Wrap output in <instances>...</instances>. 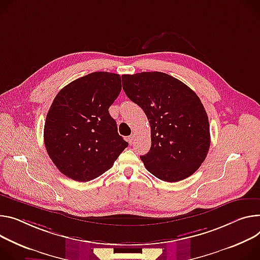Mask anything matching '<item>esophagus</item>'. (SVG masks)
Here are the masks:
<instances>
[{"mask_svg": "<svg viewBox=\"0 0 260 260\" xmlns=\"http://www.w3.org/2000/svg\"><path fill=\"white\" fill-rule=\"evenodd\" d=\"M134 141H135V136H134V135H131L129 137H127V142H128V144H133Z\"/></svg>", "mask_w": 260, "mask_h": 260, "instance_id": "1", "label": "esophagus"}]
</instances>
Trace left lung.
Instances as JSON below:
<instances>
[{"label":"left lung","instance_id":"8db88e82","mask_svg":"<svg viewBox=\"0 0 260 260\" xmlns=\"http://www.w3.org/2000/svg\"><path fill=\"white\" fill-rule=\"evenodd\" d=\"M122 88L150 124L151 147L140 156L146 169L168 182L195 173L210 145L208 117L197 94L159 72L123 75Z\"/></svg>","mask_w":260,"mask_h":260}]
</instances>
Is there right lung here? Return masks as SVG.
<instances>
[{"mask_svg": "<svg viewBox=\"0 0 260 260\" xmlns=\"http://www.w3.org/2000/svg\"><path fill=\"white\" fill-rule=\"evenodd\" d=\"M121 91V77L98 72L62 88L44 123L46 151L59 171L89 181L112 168L128 143L119 136L109 108Z\"/></svg>", "mask_w": 260, "mask_h": 260, "instance_id": "right-lung-1", "label": "right lung"}]
</instances>
